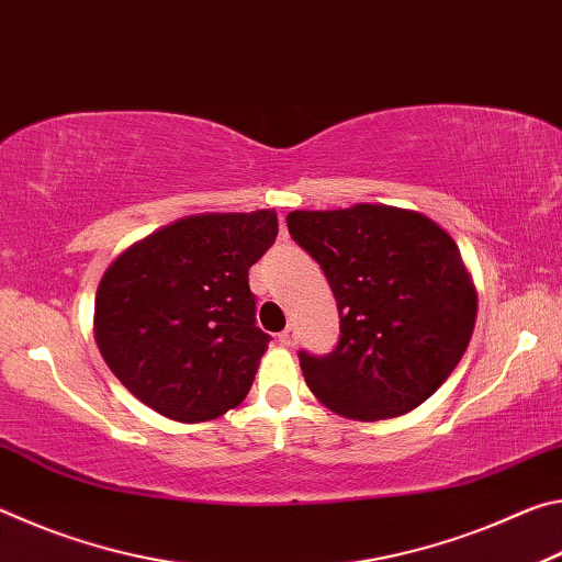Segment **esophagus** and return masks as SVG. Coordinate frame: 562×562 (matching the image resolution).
Wrapping results in <instances>:
<instances>
[{
  "label": "esophagus",
  "mask_w": 562,
  "mask_h": 562,
  "mask_svg": "<svg viewBox=\"0 0 562 562\" xmlns=\"http://www.w3.org/2000/svg\"><path fill=\"white\" fill-rule=\"evenodd\" d=\"M280 345L284 347H294V341H297V329H294V325H288L282 331H280Z\"/></svg>",
  "instance_id": "1"
}]
</instances>
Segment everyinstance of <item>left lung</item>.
Here are the masks:
<instances>
[{
	"instance_id": "1",
	"label": "left lung",
	"mask_w": 562,
	"mask_h": 562,
	"mask_svg": "<svg viewBox=\"0 0 562 562\" xmlns=\"http://www.w3.org/2000/svg\"><path fill=\"white\" fill-rule=\"evenodd\" d=\"M288 227L325 270L339 307L335 351H300L312 394L355 422L424 404L461 361L479 312L453 237L424 213L382 203L292 211Z\"/></svg>"
}]
</instances>
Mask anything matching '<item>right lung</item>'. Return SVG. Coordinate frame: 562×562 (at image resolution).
I'll use <instances>...</instances> for the list:
<instances>
[{
    "label": "right lung",
    "instance_id": "right-lung-1",
    "mask_svg": "<svg viewBox=\"0 0 562 562\" xmlns=\"http://www.w3.org/2000/svg\"><path fill=\"white\" fill-rule=\"evenodd\" d=\"M278 237V213H201L158 227L113 260L93 337L128 392L180 424L243 402L270 337L255 327L247 272Z\"/></svg>",
    "mask_w": 562,
    "mask_h": 562
}]
</instances>
